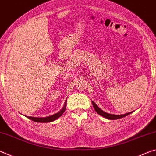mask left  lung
Here are the masks:
<instances>
[{"instance_id": "8db88e82", "label": "left lung", "mask_w": 156, "mask_h": 156, "mask_svg": "<svg viewBox=\"0 0 156 156\" xmlns=\"http://www.w3.org/2000/svg\"><path fill=\"white\" fill-rule=\"evenodd\" d=\"M92 105H93V107L94 108V109L96 112L98 113L99 115H100L102 117H104L105 118H107V119H109V120H117V119H120V118H124V117H126V115H128L130 114V113H133V112H129V113H125V114H120V115H115V114H111V113H108L107 112H104L103 110H102L100 108L98 107V106L95 103L94 101H92Z\"/></svg>"}]
</instances>
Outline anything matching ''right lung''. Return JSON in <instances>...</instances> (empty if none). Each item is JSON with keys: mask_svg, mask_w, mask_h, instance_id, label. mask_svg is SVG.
Instances as JSON below:
<instances>
[{"mask_svg": "<svg viewBox=\"0 0 156 156\" xmlns=\"http://www.w3.org/2000/svg\"><path fill=\"white\" fill-rule=\"evenodd\" d=\"M66 105H67V99L65 100V105L62 108V109L60 111L56 113H55L54 115H49V116H47V117H31V116H27V118L30 119L31 120L34 121L36 122H53V121L56 120L58 118H60V116L62 115V113L65 112V109H66Z\"/></svg>", "mask_w": 156, "mask_h": 156, "instance_id": "obj_1", "label": "right lung"}]
</instances>
